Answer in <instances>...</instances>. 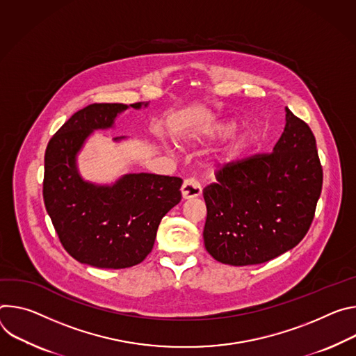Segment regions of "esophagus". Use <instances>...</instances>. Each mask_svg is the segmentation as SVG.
I'll list each match as a JSON object with an SVG mask.
<instances>
[{"mask_svg": "<svg viewBox=\"0 0 356 356\" xmlns=\"http://www.w3.org/2000/svg\"><path fill=\"white\" fill-rule=\"evenodd\" d=\"M201 186L198 184V181L193 179V178H189V179H185L182 186H181V193H182V200H192V198H198V196L201 195Z\"/></svg>", "mask_w": 356, "mask_h": 356, "instance_id": "obj_1", "label": "esophagus"}]
</instances>
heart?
Returning <instances> with one entry per match:
<instances>
[{
  "instance_id": "obj_1",
  "label": "heart",
  "mask_w": 356,
  "mask_h": 356,
  "mask_svg": "<svg viewBox=\"0 0 356 356\" xmlns=\"http://www.w3.org/2000/svg\"><path fill=\"white\" fill-rule=\"evenodd\" d=\"M239 129H241V123L238 120L226 118V120H220L218 123L207 126L205 129H202L198 133L189 134L188 137L184 138V141L192 147H204V145L229 140L230 137H233L236 133L239 131ZM253 143H254V137L249 131L242 133L238 137H234L219 154H216L209 161V164L207 167V174L209 177H215L220 171H225L227 168L234 167L236 164L242 163L243 158L250 151Z\"/></svg>"
}]
</instances>
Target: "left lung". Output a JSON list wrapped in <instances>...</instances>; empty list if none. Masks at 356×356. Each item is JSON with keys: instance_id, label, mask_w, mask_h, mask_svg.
<instances>
[{"instance_id": "left-lung-1", "label": "left lung", "mask_w": 356, "mask_h": 356, "mask_svg": "<svg viewBox=\"0 0 356 356\" xmlns=\"http://www.w3.org/2000/svg\"><path fill=\"white\" fill-rule=\"evenodd\" d=\"M204 189V243L230 266L266 263L296 248L314 218L323 188L315 137L286 107V127L273 152L220 171Z\"/></svg>"}]
</instances>
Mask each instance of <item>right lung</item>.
Instances as JSON below:
<instances>
[{"mask_svg":"<svg viewBox=\"0 0 356 356\" xmlns=\"http://www.w3.org/2000/svg\"><path fill=\"white\" fill-rule=\"evenodd\" d=\"M130 107L147 103L90 104L76 111L51 138L45 152L44 201L65 250L97 268H126L141 263L154 246L161 219L181 201L182 179L130 172L108 184L85 179L81 154L95 131L115 129ZM127 137H114V143Z\"/></svg>","mask_w":356,"mask_h":356,"instance_id":"right-lung-1","label":"right lung"}]
</instances>
